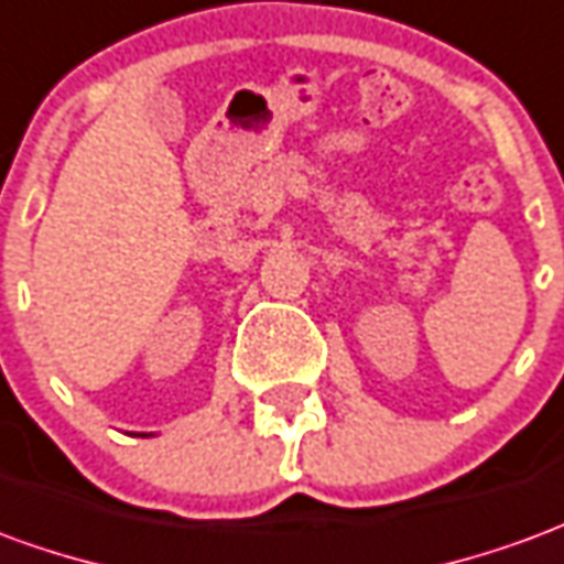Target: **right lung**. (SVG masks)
Here are the masks:
<instances>
[{
  "mask_svg": "<svg viewBox=\"0 0 564 564\" xmlns=\"http://www.w3.org/2000/svg\"><path fill=\"white\" fill-rule=\"evenodd\" d=\"M143 436H145V433H143Z\"/></svg>",
  "mask_w": 564,
  "mask_h": 564,
  "instance_id": "right-lung-1",
  "label": "right lung"
}]
</instances>
